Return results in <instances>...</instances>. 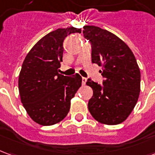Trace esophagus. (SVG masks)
<instances>
[{
  "label": "esophagus",
  "mask_w": 155,
  "mask_h": 155,
  "mask_svg": "<svg viewBox=\"0 0 155 155\" xmlns=\"http://www.w3.org/2000/svg\"><path fill=\"white\" fill-rule=\"evenodd\" d=\"M86 81H87V79H86V78H84V77H83L82 78V84H85V83H86Z\"/></svg>",
  "instance_id": "obj_1"
}]
</instances>
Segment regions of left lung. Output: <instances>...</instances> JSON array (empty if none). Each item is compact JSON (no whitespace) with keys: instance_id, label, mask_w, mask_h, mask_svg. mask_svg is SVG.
Wrapping results in <instances>:
<instances>
[{"instance_id":"8db88e82","label":"left lung","mask_w":155,"mask_h":155,"mask_svg":"<svg viewBox=\"0 0 155 155\" xmlns=\"http://www.w3.org/2000/svg\"><path fill=\"white\" fill-rule=\"evenodd\" d=\"M83 34L91 44L92 62L102 66L103 84L88 79L93 90L88 109L94 120L104 124H118L126 120L140 92V71L130 47L106 30L85 25Z\"/></svg>"}]
</instances>
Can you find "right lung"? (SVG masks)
<instances>
[{"label":"right lung","instance_id":"right-lung-1","mask_svg":"<svg viewBox=\"0 0 155 155\" xmlns=\"http://www.w3.org/2000/svg\"><path fill=\"white\" fill-rule=\"evenodd\" d=\"M75 27L50 32L32 47L22 64L18 81L21 101L27 114L41 125H52L66 116L71 100L81 86L82 78L58 73L67 35L81 33Z\"/></svg>","mask_w":155,"mask_h":155}]
</instances>
